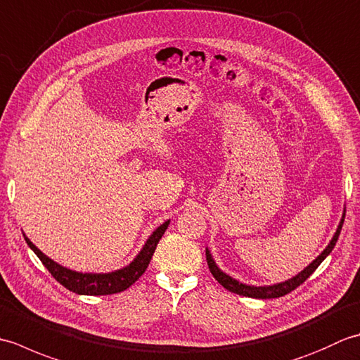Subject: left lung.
<instances>
[{
	"mask_svg": "<svg viewBox=\"0 0 360 360\" xmlns=\"http://www.w3.org/2000/svg\"><path fill=\"white\" fill-rule=\"evenodd\" d=\"M343 219H345V212H343L342 219H340V223L338 226V231H335V233L333 236V240L325 248V250L322 252V254H320L314 259V262H312L309 266L304 267L302 272H298L295 277L289 278L286 281L277 283V285H271V286H250V285H244V283L232 278L231 275H227L226 272H223V271L219 269V267L215 263V259L212 258V254H210L209 249H205V259H207L209 269H210L213 277H215V280L219 283L221 286H224L227 290H231V292H233V294L244 295V297H252V298H277V297H283V295L289 294L290 290H294L295 288L300 286L302 283L307 280L312 272L317 269V267L320 266V263H322L323 259L331 254V250L334 249L335 243H338V240H339V235H340L342 226H343Z\"/></svg>",
	"mask_w": 360,
	"mask_h": 360,
	"instance_id": "left-lung-1",
	"label": "left lung"
}]
</instances>
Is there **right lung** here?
I'll list each match as a JSON object with an SVG mask.
<instances>
[{
	"instance_id": "add662e5",
	"label": "right lung",
	"mask_w": 360,
	"mask_h": 360,
	"mask_svg": "<svg viewBox=\"0 0 360 360\" xmlns=\"http://www.w3.org/2000/svg\"><path fill=\"white\" fill-rule=\"evenodd\" d=\"M168 224H170V219L165 221L164 224H160L156 231L150 235V238L143 244V248L131 263L122 267L119 271L108 274H83L68 269V267H63L62 264L56 263L49 257H46L40 249L35 248V244L30 241L26 235L25 240L27 243V246L35 252V255L41 259V263L44 264L46 269L51 272L52 277L66 289H70L72 292L80 295H108L122 292V290L131 286L136 280H139L141 275L148 267L158 243L162 238Z\"/></svg>"
}]
</instances>
